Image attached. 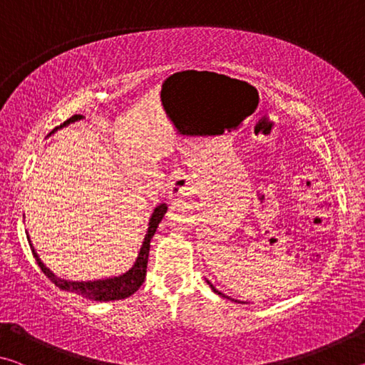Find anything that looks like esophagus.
I'll return each mask as SVG.
<instances>
[{"label": "esophagus", "mask_w": 365, "mask_h": 365, "mask_svg": "<svg viewBox=\"0 0 365 365\" xmlns=\"http://www.w3.org/2000/svg\"><path fill=\"white\" fill-rule=\"evenodd\" d=\"M193 193V188H191V183L187 177L183 174H177L172 178V182L169 183V196L172 200H180L185 201L190 195Z\"/></svg>", "instance_id": "34e87169"}]
</instances>
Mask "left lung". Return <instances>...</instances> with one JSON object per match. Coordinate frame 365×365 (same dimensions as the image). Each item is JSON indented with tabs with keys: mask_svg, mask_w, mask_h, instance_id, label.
<instances>
[{
	"mask_svg": "<svg viewBox=\"0 0 365 365\" xmlns=\"http://www.w3.org/2000/svg\"><path fill=\"white\" fill-rule=\"evenodd\" d=\"M206 282H207V285H209V287H211V288H212V292H214V293H217V294H219V296H222V298H227V299H232V298H228V296H225V294H224V293H220V292H219V289H215V287H214V285H212V283H211V282H209V280H206ZM232 301H235V299H232ZM235 302H240V301H235ZM242 302H243V301H242Z\"/></svg>",
	"mask_w": 365,
	"mask_h": 365,
	"instance_id": "left-lung-1",
	"label": "left lung"
}]
</instances>
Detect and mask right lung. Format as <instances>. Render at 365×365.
Segmentation results:
<instances>
[{"instance_id": "1", "label": "right lung", "mask_w": 365, "mask_h": 365, "mask_svg": "<svg viewBox=\"0 0 365 365\" xmlns=\"http://www.w3.org/2000/svg\"><path fill=\"white\" fill-rule=\"evenodd\" d=\"M80 119H83V115H72L71 119H67L63 125L56 127L54 130L48 135V137H51L54 132H58L59 128H64L69 125V123L77 122ZM168 212V205L165 202H160L156 207H154V211L150 217V224H148V230L146 235L143 238V243H141V248L138 251V256L135 259V262L130 269L127 272H123L120 275H114V277H106V279H98V280H86V282H76V280H66V279H61L56 274H53L51 270H49L43 261L40 259V256L36 255V251L34 248V243L30 242V237L27 235L29 238V245L30 248H32L34 252V257L36 259V264L40 265V269L43 270V274H45L49 280H51L54 285L59 287L61 289H64V292H69L73 293L77 296H82L85 299H90V301H114V299H123V298H128V296H132L137 289L141 287V283L145 282L146 279V267H148V255H150V243H151V238L154 237V233H156V228L159 225V222L163 220L164 214Z\"/></svg>"}]
</instances>
